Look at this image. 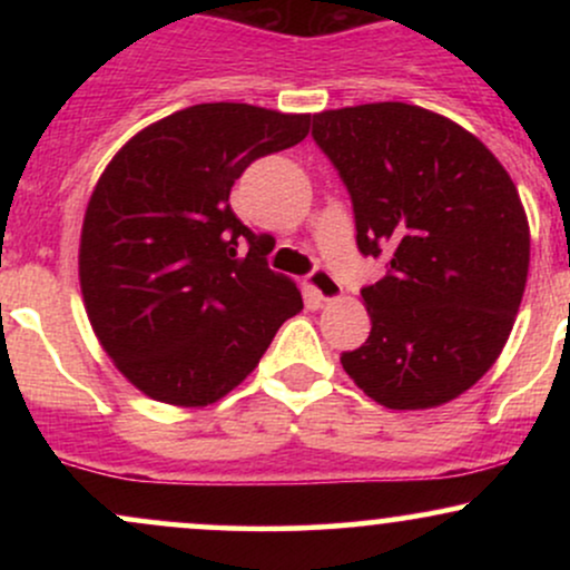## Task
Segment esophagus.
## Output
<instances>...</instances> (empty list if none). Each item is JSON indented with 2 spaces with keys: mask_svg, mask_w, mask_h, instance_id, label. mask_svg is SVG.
<instances>
[{
  "mask_svg": "<svg viewBox=\"0 0 570 570\" xmlns=\"http://www.w3.org/2000/svg\"><path fill=\"white\" fill-rule=\"evenodd\" d=\"M305 286L313 294H316L322 303H335V299H340V294H343V286H340V281L326 271H313L311 276L305 278Z\"/></svg>",
  "mask_w": 570,
  "mask_h": 570,
  "instance_id": "1",
  "label": "esophagus"
}]
</instances>
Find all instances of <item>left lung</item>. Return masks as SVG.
Wrapping results in <instances>:
<instances>
[{
	"label": "left lung",
	"instance_id": "left-lung-1",
	"mask_svg": "<svg viewBox=\"0 0 570 570\" xmlns=\"http://www.w3.org/2000/svg\"><path fill=\"white\" fill-rule=\"evenodd\" d=\"M348 187L362 254H391L364 286L370 337L343 370L389 410H429L493 367L512 332L531 230L512 176L450 117L402 101L313 115Z\"/></svg>",
	"mask_w": 570,
	"mask_h": 570
}]
</instances>
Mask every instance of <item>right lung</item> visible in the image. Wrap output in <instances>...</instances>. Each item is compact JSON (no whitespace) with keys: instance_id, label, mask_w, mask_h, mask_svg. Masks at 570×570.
<instances>
[{"instance_id":"obj_1","label":"right lung","mask_w":570,"mask_h":570,"mask_svg":"<svg viewBox=\"0 0 570 570\" xmlns=\"http://www.w3.org/2000/svg\"><path fill=\"white\" fill-rule=\"evenodd\" d=\"M307 128L311 115L195 104L139 130L104 168L82 219V303L141 394L214 404L303 311L297 284L267 267L233 214L230 189L248 163L294 147Z\"/></svg>"}]
</instances>
